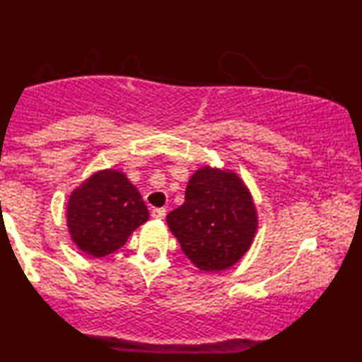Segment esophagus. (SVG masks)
Here are the masks:
<instances>
[{"label":"esophagus","mask_w":362,"mask_h":362,"mask_svg":"<svg viewBox=\"0 0 362 362\" xmlns=\"http://www.w3.org/2000/svg\"><path fill=\"white\" fill-rule=\"evenodd\" d=\"M166 216V209L165 207H155V209H151V217L153 219H163V217Z\"/></svg>","instance_id":"34e87169"}]
</instances>
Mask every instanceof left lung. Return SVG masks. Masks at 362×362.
Listing matches in <instances>:
<instances>
[{"label": "left lung", "mask_w": 362, "mask_h": 362, "mask_svg": "<svg viewBox=\"0 0 362 362\" xmlns=\"http://www.w3.org/2000/svg\"><path fill=\"white\" fill-rule=\"evenodd\" d=\"M166 222L197 269L219 272L235 265L250 249L257 211L235 173L204 166L191 176L185 202Z\"/></svg>", "instance_id": "obj_1"}]
</instances>
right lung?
I'll use <instances>...</instances> for the list:
<instances>
[{
  "label": "right lung",
  "mask_w": 362,
  "mask_h": 362,
  "mask_svg": "<svg viewBox=\"0 0 362 362\" xmlns=\"http://www.w3.org/2000/svg\"><path fill=\"white\" fill-rule=\"evenodd\" d=\"M148 217L141 194L117 170L92 175L72 191L67 202V227L74 244L92 257L120 249Z\"/></svg>",
  "instance_id": "right-lung-1"
}]
</instances>
